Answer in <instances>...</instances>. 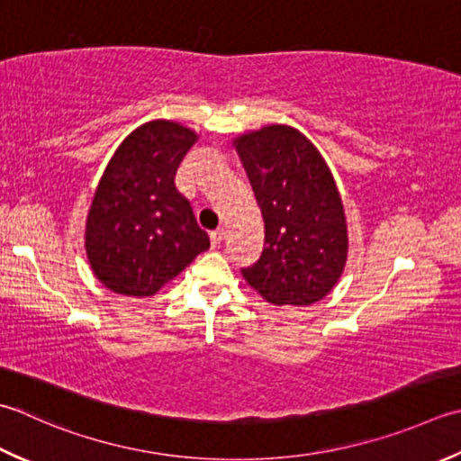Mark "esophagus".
<instances>
[{
    "mask_svg": "<svg viewBox=\"0 0 461 461\" xmlns=\"http://www.w3.org/2000/svg\"><path fill=\"white\" fill-rule=\"evenodd\" d=\"M223 236H225V228H218V230H213V231L210 233V240H212L213 246H218V243H221Z\"/></svg>",
    "mask_w": 461,
    "mask_h": 461,
    "instance_id": "1",
    "label": "esophagus"
}]
</instances>
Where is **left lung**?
Returning a JSON list of instances; mask_svg holds the SVG:
<instances>
[{
  "label": "left lung",
  "instance_id": "obj_1",
  "mask_svg": "<svg viewBox=\"0 0 461 461\" xmlns=\"http://www.w3.org/2000/svg\"><path fill=\"white\" fill-rule=\"evenodd\" d=\"M264 215V251L241 269L274 305H312L326 297L348 261V221L339 189L318 148L284 123L233 138Z\"/></svg>",
  "mask_w": 461,
  "mask_h": 461
}]
</instances>
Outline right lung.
Returning a JSON list of instances; mask_svg holds the SVG:
<instances>
[{"instance_id": "obj_1", "label": "right lung", "mask_w": 461, "mask_h": 461, "mask_svg": "<svg viewBox=\"0 0 461 461\" xmlns=\"http://www.w3.org/2000/svg\"><path fill=\"white\" fill-rule=\"evenodd\" d=\"M197 140L182 123L151 120L133 130L105 166L84 246L94 276L113 294L156 295L210 248L176 187V171Z\"/></svg>"}]
</instances>
